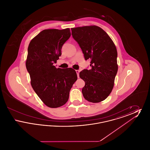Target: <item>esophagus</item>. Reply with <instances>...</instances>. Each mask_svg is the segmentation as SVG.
<instances>
[{"instance_id":"34e87169","label":"esophagus","mask_w":150,"mask_h":150,"mask_svg":"<svg viewBox=\"0 0 150 150\" xmlns=\"http://www.w3.org/2000/svg\"><path fill=\"white\" fill-rule=\"evenodd\" d=\"M79 70H76V74H77V75H78V78H79Z\"/></svg>"}]
</instances>
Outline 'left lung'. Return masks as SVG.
Returning <instances> with one entry per match:
<instances>
[{"label": "left lung", "mask_w": 150, "mask_h": 150, "mask_svg": "<svg viewBox=\"0 0 150 150\" xmlns=\"http://www.w3.org/2000/svg\"><path fill=\"white\" fill-rule=\"evenodd\" d=\"M71 31L86 60L91 59L92 69L79 73L80 78L85 81L83 95L92 103L103 101L112 92L118 70L116 46L107 33L97 26L71 28Z\"/></svg>", "instance_id": "8db88e82"}]
</instances>
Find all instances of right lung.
Listing matches in <instances>:
<instances>
[{
  "mask_svg": "<svg viewBox=\"0 0 150 150\" xmlns=\"http://www.w3.org/2000/svg\"><path fill=\"white\" fill-rule=\"evenodd\" d=\"M70 36L69 28L44 30L28 47L26 67L31 85L43 103L50 108L61 107L67 102L70 89L78 79L73 69H57L53 65Z\"/></svg>",
  "mask_w": 150,
  "mask_h": 150,
  "instance_id": "1",
  "label": "right lung"
}]
</instances>
